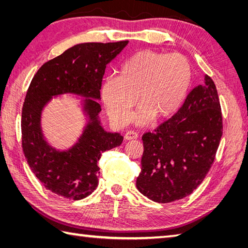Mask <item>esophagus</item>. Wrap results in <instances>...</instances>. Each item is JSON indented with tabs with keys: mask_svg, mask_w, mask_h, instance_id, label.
<instances>
[{
	"mask_svg": "<svg viewBox=\"0 0 248 248\" xmlns=\"http://www.w3.org/2000/svg\"><path fill=\"white\" fill-rule=\"evenodd\" d=\"M138 136H139V134L136 133L135 131H128V132L124 134V139L127 140H131L138 139Z\"/></svg>",
	"mask_w": 248,
	"mask_h": 248,
	"instance_id": "obj_1",
	"label": "esophagus"
}]
</instances>
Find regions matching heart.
<instances>
[{
	"label": "heart",
	"mask_w": 248,
	"mask_h": 248,
	"mask_svg": "<svg viewBox=\"0 0 248 248\" xmlns=\"http://www.w3.org/2000/svg\"><path fill=\"white\" fill-rule=\"evenodd\" d=\"M191 80L192 67L186 56L144 50L125 60L118 76L105 78L101 98L109 119L117 127L127 124L138 99L140 107L134 120L145 124L155 117L163 120L175 114Z\"/></svg>",
	"instance_id": "obj_1"
}]
</instances>
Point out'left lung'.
Returning a JSON list of instances; mask_svg holds the SVG:
<instances>
[{"mask_svg":"<svg viewBox=\"0 0 248 248\" xmlns=\"http://www.w3.org/2000/svg\"><path fill=\"white\" fill-rule=\"evenodd\" d=\"M223 135L217 87L210 77L195 87L171 118L141 140L144 154L139 191L159 203L192 194L211 168Z\"/></svg>","mask_w":248,"mask_h":248,"instance_id":"obj_1","label":"left lung"}]
</instances>
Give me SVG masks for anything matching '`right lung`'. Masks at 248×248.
<instances>
[{"instance_id":"1","label":"right lung","mask_w":248,"mask_h":248,"mask_svg":"<svg viewBox=\"0 0 248 248\" xmlns=\"http://www.w3.org/2000/svg\"><path fill=\"white\" fill-rule=\"evenodd\" d=\"M129 41L87 43L73 46L45 62L31 80L22 108V150L31 171L43 186L59 196L80 200L98 186V161L104 151L118 147L124 138L108 133L98 120L102 78L108 62ZM70 92L88 97L84 108L90 123L78 143L66 152L46 144L40 129V115L52 95Z\"/></svg>"}]
</instances>
